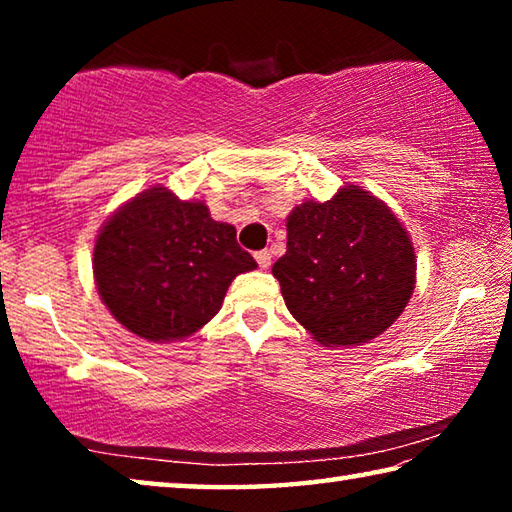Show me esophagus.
I'll use <instances>...</instances> for the list:
<instances>
[{
	"mask_svg": "<svg viewBox=\"0 0 512 512\" xmlns=\"http://www.w3.org/2000/svg\"><path fill=\"white\" fill-rule=\"evenodd\" d=\"M255 259H257L259 268H268V266H271V253H268V250H257Z\"/></svg>",
	"mask_w": 512,
	"mask_h": 512,
	"instance_id": "obj_1",
	"label": "esophagus"
}]
</instances>
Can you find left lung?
I'll return each mask as SVG.
<instances>
[{"label":"left lung","mask_w":512,"mask_h":512,"mask_svg":"<svg viewBox=\"0 0 512 512\" xmlns=\"http://www.w3.org/2000/svg\"><path fill=\"white\" fill-rule=\"evenodd\" d=\"M298 323L325 345L368 343L386 332L415 289L409 232L359 187L307 201L287 219V253L273 264Z\"/></svg>","instance_id":"1"}]
</instances>
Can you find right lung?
I'll return each instance as SVG.
<instances>
[{"instance_id": "obj_1", "label": "right lung", "mask_w": 512, "mask_h": 512, "mask_svg": "<svg viewBox=\"0 0 512 512\" xmlns=\"http://www.w3.org/2000/svg\"><path fill=\"white\" fill-rule=\"evenodd\" d=\"M103 305L133 334L155 343L192 336L219 314L225 291L257 262L201 201L151 187L110 216L94 244Z\"/></svg>"}]
</instances>
